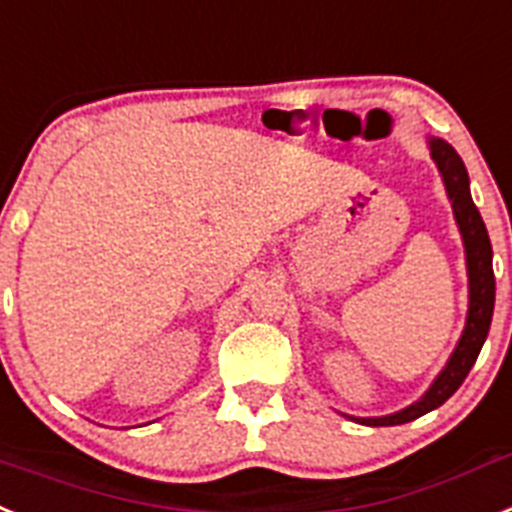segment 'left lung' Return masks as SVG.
Wrapping results in <instances>:
<instances>
[{
	"label": "left lung",
	"mask_w": 512,
	"mask_h": 512,
	"mask_svg": "<svg viewBox=\"0 0 512 512\" xmlns=\"http://www.w3.org/2000/svg\"><path fill=\"white\" fill-rule=\"evenodd\" d=\"M430 155L438 165L440 176L445 181V191L451 196L453 214L461 227L466 246V266H469V318H466V329L461 334L456 352L451 355L438 381L432 383L430 391L417 401V404L406 406L401 412L388 414V417L373 419H357L362 425L370 427H393L412 422L422 414L438 409L440 404L451 399L458 386L464 383L469 370L474 368L476 357L482 352V344L489 334V323H492V310H495V272H492V243H489L487 227H484L482 214L474 207L469 194V173H466L464 160L458 157L451 144L443 139H430Z\"/></svg>",
	"instance_id": "8db88e82"
}]
</instances>
